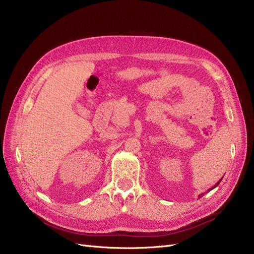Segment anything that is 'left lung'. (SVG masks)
<instances>
[{
	"label": "left lung",
	"mask_w": 254,
	"mask_h": 254,
	"mask_svg": "<svg viewBox=\"0 0 254 254\" xmlns=\"http://www.w3.org/2000/svg\"><path fill=\"white\" fill-rule=\"evenodd\" d=\"M221 180H222V179H221ZM221 180H220V181H221ZM220 181H219V182H217V184H216V185L214 186V188H211V189H215V188H216L217 186H219V184H220ZM208 190H210V189H209ZM202 196H203V195H202V194H201V195H199V198H200V197H202Z\"/></svg>",
	"instance_id": "left-lung-1"
}]
</instances>
